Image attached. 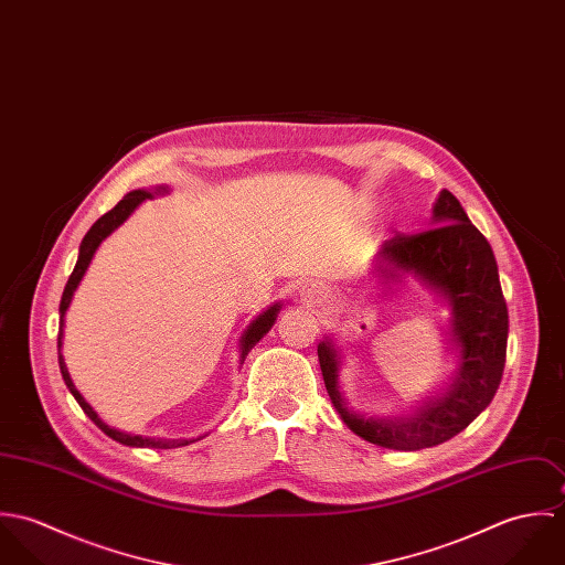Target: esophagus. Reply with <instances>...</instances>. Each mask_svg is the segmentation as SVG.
I'll use <instances>...</instances> for the list:
<instances>
[{
    "label": "esophagus",
    "instance_id": "esophagus-1",
    "mask_svg": "<svg viewBox=\"0 0 565 565\" xmlns=\"http://www.w3.org/2000/svg\"><path fill=\"white\" fill-rule=\"evenodd\" d=\"M298 296H300V300L305 302V305H311V307H318V305H323L326 302V298H328V289L323 287L322 282H305L302 287H300V291H298Z\"/></svg>",
    "mask_w": 565,
    "mask_h": 565
}]
</instances>
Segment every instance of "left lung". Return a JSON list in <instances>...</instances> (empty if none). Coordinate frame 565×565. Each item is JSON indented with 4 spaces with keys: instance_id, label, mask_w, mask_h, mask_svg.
Masks as SVG:
<instances>
[{
    "instance_id": "1",
    "label": "left lung",
    "mask_w": 565,
    "mask_h": 565,
    "mask_svg": "<svg viewBox=\"0 0 565 565\" xmlns=\"http://www.w3.org/2000/svg\"><path fill=\"white\" fill-rule=\"evenodd\" d=\"M433 217L437 226L415 235L396 233L383 243L376 254V269L383 278L413 271L448 300L452 337L461 348L459 379L452 390L411 419H363L345 408L339 394L332 345L328 341L318 345L323 385L341 419L365 441L394 450L439 446L470 426L495 396L507 359L509 313L491 245L468 220L461 202L446 189Z\"/></svg>"
}]
</instances>
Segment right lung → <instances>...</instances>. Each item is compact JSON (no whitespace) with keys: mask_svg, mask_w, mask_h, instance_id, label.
<instances>
[{"mask_svg":"<svg viewBox=\"0 0 565 565\" xmlns=\"http://www.w3.org/2000/svg\"><path fill=\"white\" fill-rule=\"evenodd\" d=\"M148 198H152V193H148V191H132V193H128L115 209H110L108 213H104V215L90 226V231L84 235V239H82L81 243L78 263H76L72 276H70V280H67V285H65V291H63V298H61V309H58V311H61V328H58V365H61V374H63V381H65L67 390L74 394V398L81 404L82 411H84V413L95 422V426L102 428L110 439H115V441H119V444H124V446H135V448H171V446H186L189 441H178V439H175V441H162V439H148V437H139V435H126V433L115 430V428H110L108 424H104V422L97 417V413L90 408V404L86 403V401L82 398L81 392L74 387L72 379H70V372H67V367H65V361H63V356H61L63 318H65V311L70 309V302H72V298H74V291H76V287L81 285L82 276H84V271H86V267H88V263H90V258H93L97 245L104 242L119 224H124V222L128 220V215H130L143 200H148ZM278 311H280V307L274 305V307L267 309L256 322L249 323V328H247L245 334H243L242 361H245L247 352L258 343V339L274 326Z\"/></svg>","mask_w":565,"mask_h":565,"instance_id":"right-lung-1","label":"right lung"}]
</instances>
